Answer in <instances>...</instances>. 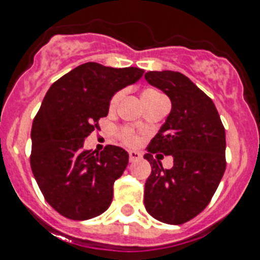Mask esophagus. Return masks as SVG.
I'll use <instances>...</instances> for the list:
<instances>
[{
	"mask_svg": "<svg viewBox=\"0 0 260 260\" xmlns=\"http://www.w3.org/2000/svg\"><path fill=\"white\" fill-rule=\"evenodd\" d=\"M128 154H129V161L131 162L139 161L140 158H141V153L136 152V150H129V152H128Z\"/></svg>",
	"mask_w": 260,
	"mask_h": 260,
	"instance_id": "esophagus-1",
	"label": "esophagus"
}]
</instances>
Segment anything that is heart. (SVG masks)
I'll list each match as a JSON object with an SVG mask.
<instances>
[{
    "mask_svg": "<svg viewBox=\"0 0 260 260\" xmlns=\"http://www.w3.org/2000/svg\"><path fill=\"white\" fill-rule=\"evenodd\" d=\"M159 95L155 90H145V91L143 92V98H152V96H157ZM121 98V92H117L116 95L114 96V98L111 99V108H114L115 106L117 105V102L120 101ZM119 136H120V139L123 140L124 143L128 144V145H133V144H136L137 139H136V135L132 132L131 129H127V128H124V129H120V132H119Z\"/></svg>",
    "mask_w": 260,
    "mask_h": 260,
    "instance_id": "1",
    "label": "heart"
}]
</instances>
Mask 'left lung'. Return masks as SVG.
Returning <instances> with one entry per match:
<instances>
[{
  "mask_svg": "<svg viewBox=\"0 0 260 260\" xmlns=\"http://www.w3.org/2000/svg\"><path fill=\"white\" fill-rule=\"evenodd\" d=\"M145 80L171 101V111L144 155L152 166L144 204L155 220L184 224L209 204L225 173V128L216 106L179 72H148ZM174 165L164 169L163 154Z\"/></svg>",
  "mask_w": 260,
  "mask_h": 260,
  "instance_id": "left-lung-1",
  "label": "left lung"
}]
</instances>
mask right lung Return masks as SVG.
<instances>
[{
  "label": "right lung",
  "instance_id": "right-lung-1",
  "mask_svg": "<svg viewBox=\"0 0 260 260\" xmlns=\"http://www.w3.org/2000/svg\"><path fill=\"white\" fill-rule=\"evenodd\" d=\"M140 68H111L86 62L48 89L31 129V169L52 208L71 220L102 214L114 196V183L128 165L123 148L101 153L83 149L85 139L107 116L119 90L143 77Z\"/></svg>",
  "mask_w": 260,
  "mask_h": 260
}]
</instances>
